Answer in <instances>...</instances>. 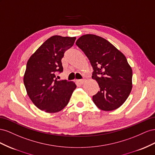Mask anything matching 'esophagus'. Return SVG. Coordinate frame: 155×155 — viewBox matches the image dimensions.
I'll use <instances>...</instances> for the list:
<instances>
[{
	"label": "esophagus",
	"mask_w": 155,
	"mask_h": 155,
	"mask_svg": "<svg viewBox=\"0 0 155 155\" xmlns=\"http://www.w3.org/2000/svg\"><path fill=\"white\" fill-rule=\"evenodd\" d=\"M77 82H78L80 84H83L85 82V81L84 80H78V81H77Z\"/></svg>",
	"instance_id": "34e87169"
}]
</instances>
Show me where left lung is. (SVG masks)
Listing matches in <instances>:
<instances>
[{
	"label": "left lung",
	"instance_id": "8db88e82",
	"mask_svg": "<svg viewBox=\"0 0 155 155\" xmlns=\"http://www.w3.org/2000/svg\"><path fill=\"white\" fill-rule=\"evenodd\" d=\"M76 45L90 61L92 78L100 87L92 97L95 104L104 111L120 107L132 87V70L125 56L107 39L94 34L83 35Z\"/></svg>",
	"mask_w": 155,
	"mask_h": 155
}]
</instances>
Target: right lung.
<instances>
[{
	"label": "right lung",
	"instance_id": "obj_1",
	"mask_svg": "<svg viewBox=\"0 0 155 155\" xmlns=\"http://www.w3.org/2000/svg\"><path fill=\"white\" fill-rule=\"evenodd\" d=\"M76 37L53 36L44 42L28 59L23 77L26 93L37 108L56 113L68 104L77 86L72 81H58L56 72H62L61 59Z\"/></svg>",
	"mask_w": 155,
	"mask_h": 155
}]
</instances>
